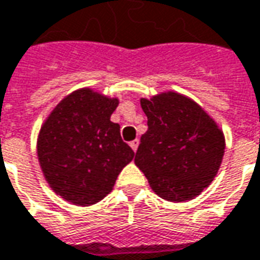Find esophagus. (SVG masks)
Returning <instances> with one entry per match:
<instances>
[{"label":"esophagus","mask_w":260,"mask_h":260,"mask_svg":"<svg viewBox=\"0 0 260 260\" xmlns=\"http://www.w3.org/2000/svg\"><path fill=\"white\" fill-rule=\"evenodd\" d=\"M139 143H140V140H139V139H136V140H133V142H130V147L133 149V151L137 150V147H139Z\"/></svg>","instance_id":"1"}]
</instances>
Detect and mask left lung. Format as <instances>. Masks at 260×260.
Masks as SVG:
<instances>
[{"instance_id":"1","label":"left lung","mask_w":260,"mask_h":260,"mask_svg":"<svg viewBox=\"0 0 260 260\" xmlns=\"http://www.w3.org/2000/svg\"><path fill=\"white\" fill-rule=\"evenodd\" d=\"M147 132L134 163L151 190L167 202L198 198L213 182L224 154V134L200 104L177 91L140 99Z\"/></svg>"}]
</instances>
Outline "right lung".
I'll return each instance as SVG.
<instances>
[{
	"label": "right lung",
	"instance_id": "add662e5",
	"mask_svg": "<svg viewBox=\"0 0 260 260\" xmlns=\"http://www.w3.org/2000/svg\"><path fill=\"white\" fill-rule=\"evenodd\" d=\"M117 97L90 87L67 94L40 127L37 156L48 186L69 203L91 206L113 190L134 157L110 117Z\"/></svg>",
	"mask_w": 260,
	"mask_h": 260
}]
</instances>
